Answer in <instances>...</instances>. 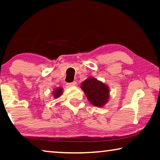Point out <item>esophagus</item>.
<instances>
[{"label": "esophagus", "mask_w": 160, "mask_h": 160, "mask_svg": "<svg viewBox=\"0 0 160 160\" xmlns=\"http://www.w3.org/2000/svg\"><path fill=\"white\" fill-rule=\"evenodd\" d=\"M68 87H74L77 85V82H72L71 83H68L67 84Z\"/></svg>", "instance_id": "1"}]
</instances>
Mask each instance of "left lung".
Masks as SVG:
<instances>
[{"label": "left lung", "mask_w": 160, "mask_h": 160, "mask_svg": "<svg viewBox=\"0 0 160 160\" xmlns=\"http://www.w3.org/2000/svg\"><path fill=\"white\" fill-rule=\"evenodd\" d=\"M80 88L87 98L94 107H102L109 99V88L106 84L93 77H89L81 83Z\"/></svg>", "instance_id": "left-lung-1"}]
</instances>
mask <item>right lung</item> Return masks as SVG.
<instances>
[{"instance_id":"1","label":"right lung","mask_w":160,"mask_h":160,"mask_svg":"<svg viewBox=\"0 0 160 160\" xmlns=\"http://www.w3.org/2000/svg\"><path fill=\"white\" fill-rule=\"evenodd\" d=\"M63 89L61 88H56L55 90L52 92V95L53 97V98L57 99V98H58V97H60L62 93H63Z\"/></svg>"}]
</instances>
